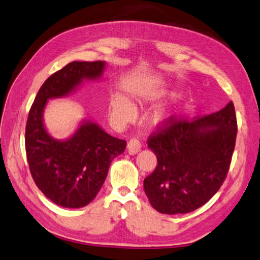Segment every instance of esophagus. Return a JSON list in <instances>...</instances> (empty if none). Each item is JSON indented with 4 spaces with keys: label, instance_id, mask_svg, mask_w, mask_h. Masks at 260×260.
<instances>
[{
    "label": "esophagus",
    "instance_id": "esophagus-1",
    "mask_svg": "<svg viewBox=\"0 0 260 260\" xmlns=\"http://www.w3.org/2000/svg\"><path fill=\"white\" fill-rule=\"evenodd\" d=\"M140 149H141V143H140L138 139H132L129 140L128 143H127V150H128L131 155L138 154Z\"/></svg>",
    "mask_w": 260,
    "mask_h": 260
}]
</instances>
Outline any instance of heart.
<instances>
[{
  "mask_svg": "<svg viewBox=\"0 0 260 260\" xmlns=\"http://www.w3.org/2000/svg\"><path fill=\"white\" fill-rule=\"evenodd\" d=\"M182 96L180 92H152L146 100L151 103H159L176 100ZM141 103V102H140ZM110 111L111 117L113 120L122 125L133 121L137 117V110L134 105L127 100L121 93H114L110 101ZM193 111V104L191 102H186L182 105L176 106V108H166L155 111L154 113L148 118V123L154 129H166L168 127L174 125V123L183 120Z\"/></svg>",
  "mask_w": 260,
  "mask_h": 260,
  "instance_id": "b5f03b06",
  "label": "heart"
}]
</instances>
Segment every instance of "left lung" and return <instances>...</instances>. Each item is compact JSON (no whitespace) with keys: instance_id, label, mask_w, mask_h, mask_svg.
Returning a JSON list of instances; mask_svg holds the SVG:
<instances>
[{"instance_id":"1","label":"left lung","mask_w":260,"mask_h":260,"mask_svg":"<svg viewBox=\"0 0 260 260\" xmlns=\"http://www.w3.org/2000/svg\"><path fill=\"white\" fill-rule=\"evenodd\" d=\"M237 121L233 102L219 112L178 121L151 135L157 167L143 182L149 203L162 214H185L205 205L228 174Z\"/></svg>"}]
</instances>
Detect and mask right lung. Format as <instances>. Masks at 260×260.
I'll list each match as a JSON object with an SVG mask.
<instances>
[{
    "label": "right lung",
    "mask_w": 260,
    "mask_h": 260,
    "mask_svg": "<svg viewBox=\"0 0 260 260\" xmlns=\"http://www.w3.org/2000/svg\"><path fill=\"white\" fill-rule=\"evenodd\" d=\"M105 68V61L64 66L44 82L28 113L25 149L32 178L44 196L61 207L81 208L91 203L126 141L111 137L91 119H83L68 139H55L45 126L44 111L49 100L68 97L84 82L100 81Z\"/></svg>",
    "instance_id": "1"
}]
</instances>
